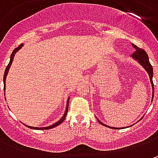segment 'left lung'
Segmentation results:
<instances>
[{"label":"left lung","mask_w":158,"mask_h":158,"mask_svg":"<svg viewBox=\"0 0 158 158\" xmlns=\"http://www.w3.org/2000/svg\"><path fill=\"white\" fill-rule=\"evenodd\" d=\"M132 46H133V47L135 49V51L133 52V54L131 55V57L133 58L135 60H136L137 62L140 64L141 66H143V69L146 70L147 73L149 74L150 83H151L152 89H153V90H152V100H153V98H154V84H153V80H152V78H153V68H152L151 64L149 62V56H148V54L146 53V52H145L144 50L139 48L138 46H136L135 45H134V44H132ZM98 122H99L101 125L106 126V125L104 124L103 122H101L98 118ZM106 127H110V128H112V129H116V127H109V126H106ZM129 127H131V126H129Z\"/></svg>","instance_id":"8db88e82"}]
</instances>
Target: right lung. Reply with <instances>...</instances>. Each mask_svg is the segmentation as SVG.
Returning a JSON list of instances; mask_svg holds the SVG:
<instances>
[{"label":"right lung","mask_w":158,"mask_h":158,"mask_svg":"<svg viewBox=\"0 0 158 158\" xmlns=\"http://www.w3.org/2000/svg\"><path fill=\"white\" fill-rule=\"evenodd\" d=\"M23 44H22L21 46H19L17 48H15V50L12 52L11 53V55H10V60H9V65L7 66V68H6V69H5V73H4V76H3V83H4V90H5V88H6V78H7V76H8V73H9V70L10 69V66H11V64H12V61H13V60H14V57H15V54L16 52H18L20 49H21L22 47H23ZM5 96V94H4ZM5 99H6V98H5ZM69 98H68V102H67V106H66V110H65V112H64L63 116L61 117V118H60L58 121H56L55 123H53L51 126H48V127H31V126H27V125H25V126H27L28 127H30V128H31V129H41V130H43V129H51L52 127H57L60 124V123H62L63 122V120L66 118V115L68 114V109H69Z\"/></svg>","instance_id":"1"}]
</instances>
